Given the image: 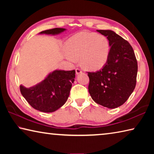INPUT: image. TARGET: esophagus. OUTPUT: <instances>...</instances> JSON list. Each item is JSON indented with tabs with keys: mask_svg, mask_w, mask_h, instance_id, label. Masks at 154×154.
<instances>
[{
	"mask_svg": "<svg viewBox=\"0 0 154 154\" xmlns=\"http://www.w3.org/2000/svg\"><path fill=\"white\" fill-rule=\"evenodd\" d=\"M75 72H76L77 75H79V73H81V72H82V70H81L80 69H78V68H77V69H75Z\"/></svg>",
	"mask_w": 154,
	"mask_h": 154,
	"instance_id": "esophagus-1",
	"label": "esophagus"
}]
</instances>
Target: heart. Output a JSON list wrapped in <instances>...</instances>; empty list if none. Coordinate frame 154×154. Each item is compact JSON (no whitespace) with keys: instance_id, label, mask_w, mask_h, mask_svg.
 <instances>
[{"instance_id":"1","label":"heart","mask_w":154,"mask_h":154,"mask_svg":"<svg viewBox=\"0 0 154 154\" xmlns=\"http://www.w3.org/2000/svg\"><path fill=\"white\" fill-rule=\"evenodd\" d=\"M67 58L79 60L82 66L90 71L102 69L108 61L110 44L105 35L82 31L72 36L65 44Z\"/></svg>"}]
</instances>
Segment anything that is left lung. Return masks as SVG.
Returning <instances> with one entry per match:
<instances>
[{
  "label": "left lung",
  "mask_w": 154,
  "mask_h": 154,
  "mask_svg": "<svg viewBox=\"0 0 154 154\" xmlns=\"http://www.w3.org/2000/svg\"><path fill=\"white\" fill-rule=\"evenodd\" d=\"M110 44L108 61L102 69L88 72V91L97 104L115 109L126 102L136 86L138 64L133 49L112 30H98Z\"/></svg>",
  "instance_id": "1"
}]
</instances>
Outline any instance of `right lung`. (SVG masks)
I'll return each mask as SVG.
<instances>
[{"label": "right lung", "mask_w": 154, "mask_h": 154, "mask_svg": "<svg viewBox=\"0 0 154 154\" xmlns=\"http://www.w3.org/2000/svg\"><path fill=\"white\" fill-rule=\"evenodd\" d=\"M66 29L55 28L44 30L40 34L57 35ZM75 71H54L42 82L26 88L20 85V92L30 106L36 110L50 113L60 108L69 96Z\"/></svg>", "instance_id": "add662e5"}]
</instances>
